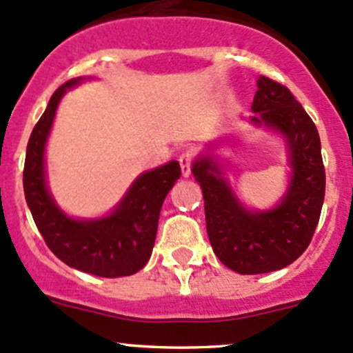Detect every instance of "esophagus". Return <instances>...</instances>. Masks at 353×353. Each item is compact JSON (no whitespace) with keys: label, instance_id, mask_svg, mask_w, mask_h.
I'll return each instance as SVG.
<instances>
[{"label":"esophagus","instance_id":"1","mask_svg":"<svg viewBox=\"0 0 353 353\" xmlns=\"http://www.w3.org/2000/svg\"><path fill=\"white\" fill-rule=\"evenodd\" d=\"M177 160H179L181 163V174H183V177H190L191 163H193V154H191V152H183Z\"/></svg>","mask_w":353,"mask_h":353}]
</instances>
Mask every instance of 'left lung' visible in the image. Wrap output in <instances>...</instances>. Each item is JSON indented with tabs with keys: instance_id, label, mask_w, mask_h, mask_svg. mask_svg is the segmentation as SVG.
Wrapping results in <instances>:
<instances>
[{
	"instance_id": "obj_1",
	"label": "left lung",
	"mask_w": 353,
	"mask_h": 353,
	"mask_svg": "<svg viewBox=\"0 0 353 353\" xmlns=\"http://www.w3.org/2000/svg\"><path fill=\"white\" fill-rule=\"evenodd\" d=\"M251 123L285 138L290 181L272 210H249L223 176L222 163L210 155L193 162L205 199L206 232L213 252L241 275L275 272L294 263L307 249L325 201V165L318 130L287 87L258 78Z\"/></svg>"
}]
</instances>
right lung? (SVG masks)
I'll return each instance as SVG.
<instances>
[{
    "instance_id": "right-lung-1",
    "label": "right lung",
    "mask_w": 353,
    "mask_h": 353,
    "mask_svg": "<svg viewBox=\"0 0 353 353\" xmlns=\"http://www.w3.org/2000/svg\"><path fill=\"white\" fill-rule=\"evenodd\" d=\"M87 78H73L52 94L32 130L23 167V191L39 232L52 252L71 268L105 279L140 272L152 256L162 203L181 177L179 162L140 174L109 215L73 219L52 198L46 179V143L56 110L68 88Z\"/></svg>"
}]
</instances>
